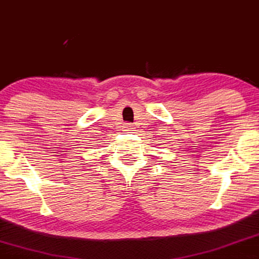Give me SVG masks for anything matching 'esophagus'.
Masks as SVG:
<instances>
[{"mask_svg": "<svg viewBox=\"0 0 259 259\" xmlns=\"http://www.w3.org/2000/svg\"><path fill=\"white\" fill-rule=\"evenodd\" d=\"M133 130H135L133 124H131V123H124L123 124V131H124V132H132Z\"/></svg>", "mask_w": 259, "mask_h": 259, "instance_id": "esophagus-1", "label": "esophagus"}]
</instances>
